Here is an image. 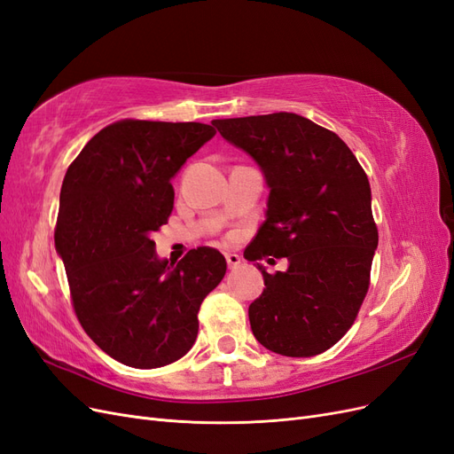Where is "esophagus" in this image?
I'll return each instance as SVG.
<instances>
[{
  "label": "esophagus",
  "instance_id": "34e87169",
  "mask_svg": "<svg viewBox=\"0 0 454 454\" xmlns=\"http://www.w3.org/2000/svg\"><path fill=\"white\" fill-rule=\"evenodd\" d=\"M225 259H227L229 269L240 267V255H237V254H225Z\"/></svg>",
  "mask_w": 454,
  "mask_h": 454
}]
</instances>
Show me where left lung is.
Instances as JSON below:
<instances>
[{
    "mask_svg": "<svg viewBox=\"0 0 454 454\" xmlns=\"http://www.w3.org/2000/svg\"><path fill=\"white\" fill-rule=\"evenodd\" d=\"M212 125L269 187L265 223L244 257L287 261L277 274L257 263L265 290L248 309L254 337L292 358L322 354L348 332L369 287L379 232L367 176L335 132L297 114Z\"/></svg>",
    "mask_w": 454,
    "mask_h": 454,
    "instance_id": "obj_1",
    "label": "left lung"
}]
</instances>
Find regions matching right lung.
I'll return each mask as SVG.
<instances>
[{
	"label": "right lung",
	"mask_w": 454,
	"mask_h": 454,
	"mask_svg": "<svg viewBox=\"0 0 454 454\" xmlns=\"http://www.w3.org/2000/svg\"><path fill=\"white\" fill-rule=\"evenodd\" d=\"M202 122L119 121L92 136L60 189L54 246L77 318L114 360L153 369L185 356L227 261L200 246L168 263L151 239L174 208L172 177L214 138Z\"/></svg>",
	"instance_id": "obj_1"
}]
</instances>
